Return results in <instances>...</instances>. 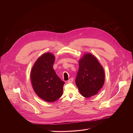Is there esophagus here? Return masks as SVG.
<instances>
[{"instance_id": "1", "label": "esophagus", "mask_w": 133, "mask_h": 133, "mask_svg": "<svg viewBox=\"0 0 133 133\" xmlns=\"http://www.w3.org/2000/svg\"><path fill=\"white\" fill-rule=\"evenodd\" d=\"M73 82V78H70L68 81H67V83H72Z\"/></svg>"}]
</instances>
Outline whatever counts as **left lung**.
<instances>
[{"label": "left lung", "instance_id": "obj_1", "mask_svg": "<svg viewBox=\"0 0 133 133\" xmlns=\"http://www.w3.org/2000/svg\"><path fill=\"white\" fill-rule=\"evenodd\" d=\"M105 71L95 56L90 53L84 55L79 60V69L76 85L82 95L89 98L96 95L105 82Z\"/></svg>", "mask_w": 133, "mask_h": 133}]
</instances>
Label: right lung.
Here are the masks:
<instances>
[{
  "label": "right lung",
  "mask_w": 133,
  "mask_h": 133,
  "mask_svg": "<svg viewBox=\"0 0 133 133\" xmlns=\"http://www.w3.org/2000/svg\"><path fill=\"white\" fill-rule=\"evenodd\" d=\"M55 56L48 52L43 54L34 63L30 80L37 95L46 102H54L62 95L65 84L53 69Z\"/></svg>",
  "instance_id": "right-lung-1"
}]
</instances>
